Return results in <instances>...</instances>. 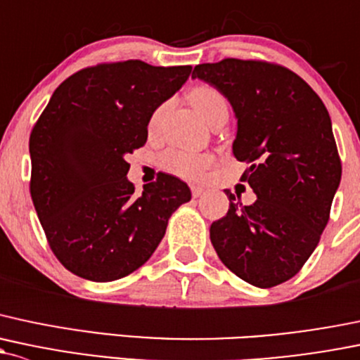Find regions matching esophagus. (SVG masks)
I'll return each instance as SVG.
<instances>
[{"label":"esophagus","mask_w":360,"mask_h":360,"mask_svg":"<svg viewBox=\"0 0 360 360\" xmlns=\"http://www.w3.org/2000/svg\"><path fill=\"white\" fill-rule=\"evenodd\" d=\"M203 193H205V190H203V188H200V186H191V195L195 196V198H198V196H202Z\"/></svg>","instance_id":"esophagus-1"}]
</instances>
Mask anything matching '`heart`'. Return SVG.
Returning a JSON list of instances; mask_svg holds the SVG:
<instances>
[{"instance_id": "b5f03b06", "label": "heart", "mask_w": 360, "mask_h": 360, "mask_svg": "<svg viewBox=\"0 0 360 360\" xmlns=\"http://www.w3.org/2000/svg\"><path fill=\"white\" fill-rule=\"evenodd\" d=\"M190 103L196 112L209 122L214 115L221 112H228V101L224 94L212 86H196L190 91ZM210 158L207 155L191 153V151L174 150L167 151L162 157V165L165 170L184 177V179L196 181L202 177L203 170L209 167Z\"/></svg>"}]
</instances>
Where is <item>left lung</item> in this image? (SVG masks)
<instances>
[{
  "instance_id": "left-lung-1",
  "label": "left lung",
  "mask_w": 360,
  "mask_h": 360,
  "mask_svg": "<svg viewBox=\"0 0 360 360\" xmlns=\"http://www.w3.org/2000/svg\"><path fill=\"white\" fill-rule=\"evenodd\" d=\"M193 79L221 91L238 120L233 155L250 162L241 179L257 195L212 222L210 241L229 271L257 288L293 278L316 250L342 179L330 113L307 82L285 67L226 58Z\"/></svg>"
}]
</instances>
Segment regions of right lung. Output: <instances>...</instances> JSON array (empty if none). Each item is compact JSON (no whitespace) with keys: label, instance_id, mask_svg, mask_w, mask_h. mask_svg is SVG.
I'll return each mask as SVG.
<instances>
[{"label":"right lung","instance_id":"1","mask_svg":"<svg viewBox=\"0 0 360 360\" xmlns=\"http://www.w3.org/2000/svg\"><path fill=\"white\" fill-rule=\"evenodd\" d=\"M190 74V65L103 63L75 72L51 94L30 132V196L72 274L107 283L134 272L153 255L170 215L191 200L188 184L170 174L141 195L126 177V157L146 143L153 112Z\"/></svg>","mask_w":360,"mask_h":360}]
</instances>
